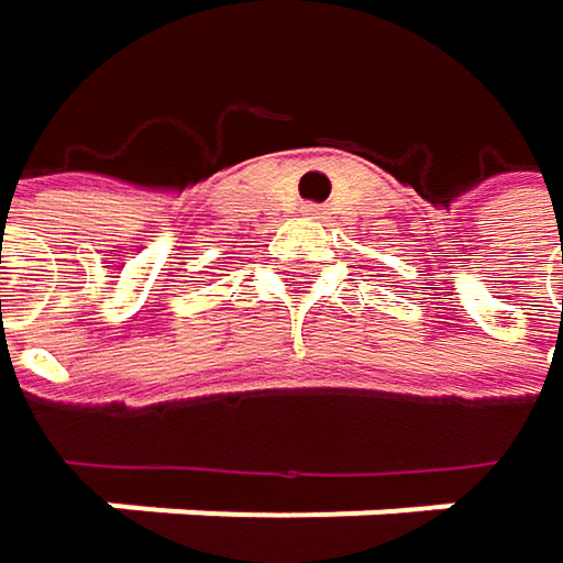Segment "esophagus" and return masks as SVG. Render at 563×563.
I'll list each match as a JSON object with an SVG mask.
<instances>
[{"mask_svg":"<svg viewBox=\"0 0 563 563\" xmlns=\"http://www.w3.org/2000/svg\"><path fill=\"white\" fill-rule=\"evenodd\" d=\"M302 214H309V218H322V205H306V208H302Z\"/></svg>","mask_w":563,"mask_h":563,"instance_id":"1","label":"esophagus"}]
</instances>
